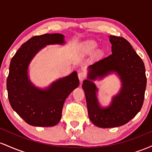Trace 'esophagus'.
<instances>
[{
  "instance_id": "obj_1",
  "label": "esophagus",
  "mask_w": 152,
  "mask_h": 152,
  "mask_svg": "<svg viewBox=\"0 0 152 152\" xmlns=\"http://www.w3.org/2000/svg\"><path fill=\"white\" fill-rule=\"evenodd\" d=\"M78 77L79 78L80 81L82 82L83 80H85V78L86 77V75L84 72H83V71H80V72L78 74Z\"/></svg>"
}]
</instances>
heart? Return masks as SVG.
Returning <instances> with one entry per match:
<instances>
[{
	"mask_svg": "<svg viewBox=\"0 0 152 152\" xmlns=\"http://www.w3.org/2000/svg\"><path fill=\"white\" fill-rule=\"evenodd\" d=\"M97 45L96 43L94 41H90V42L87 43L86 45V49L87 51H92V50H94L96 48Z\"/></svg>",
	"mask_w": 152,
	"mask_h": 152,
	"instance_id": "heart-1",
	"label": "heart"
}]
</instances>
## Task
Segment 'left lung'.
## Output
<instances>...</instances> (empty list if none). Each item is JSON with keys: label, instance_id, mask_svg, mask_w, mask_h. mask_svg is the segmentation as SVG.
I'll list each match as a JSON object with an SVG mask.
<instances>
[{"label": "left lung", "instance_id": "left-lung-1", "mask_svg": "<svg viewBox=\"0 0 152 152\" xmlns=\"http://www.w3.org/2000/svg\"><path fill=\"white\" fill-rule=\"evenodd\" d=\"M112 53L88 66V80L82 88L86 96L88 117L92 123L101 128H113L126 124L139 112L144 99L146 77L144 64L127 40L110 36ZM116 72L120 76L122 87L120 94L113 99L109 107L98 106L97 89L90 81Z\"/></svg>", "mask_w": 152, "mask_h": 152}]
</instances>
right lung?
I'll return each instance as SVG.
<instances>
[{"mask_svg": "<svg viewBox=\"0 0 152 152\" xmlns=\"http://www.w3.org/2000/svg\"><path fill=\"white\" fill-rule=\"evenodd\" d=\"M60 34L33 36L22 45L11 59L7 90L13 109L31 126H53L61 118L64 102L79 85L77 73L53 82L46 89L33 86L28 78V66L38 50L46 45L64 43Z\"/></svg>", "mask_w": 152, "mask_h": 152, "instance_id": "obj_1", "label": "right lung"}]
</instances>
